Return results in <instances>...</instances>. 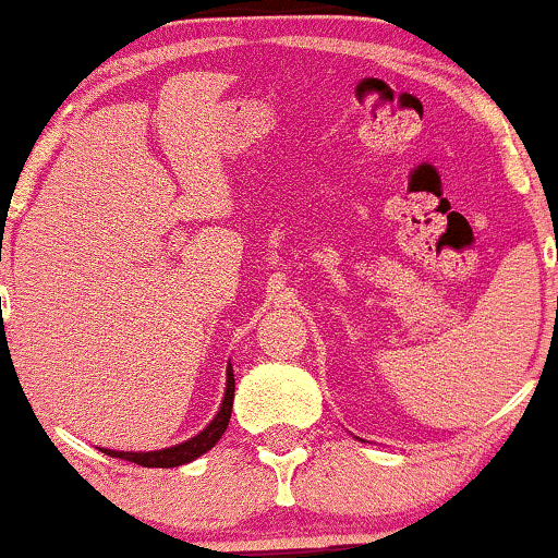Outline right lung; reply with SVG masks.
<instances>
[{"mask_svg": "<svg viewBox=\"0 0 558 558\" xmlns=\"http://www.w3.org/2000/svg\"><path fill=\"white\" fill-rule=\"evenodd\" d=\"M233 391H235V380H233V365L228 363L226 371V393L223 401H220L218 414L213 416V422L205 426L203 432H197L195 437H190L187 441H180V445L167 447V449H155V452H117V449H104L101 452L119 457V460L142 464V468H180V464H187L197 460V457L208 452L218 445V439L223 437V432L228 429V422H231V411H233Z\"/></svg>", "mask_w": 558, "mask_h": 558, "instance_id": "obj_1", "label": "right lung"}]
</instances>
